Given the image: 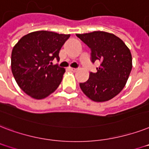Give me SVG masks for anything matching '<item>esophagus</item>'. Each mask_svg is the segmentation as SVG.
Returning a JSON list of instances; mask_svg holds the SVG:
<instances>
[{
  "mask_svg": "<svg viewBox=\"0 0 149 149\" xmlns=\"http://www.w3.org/2000/svg\"><path fill=\"white\" fill-rule=\"evenodd\" d=\"M69 70L71 71H73V72H76V71H78V69L77 68H69Z\"/></svg>",
  "mask_w": 149,
  "mask_h": 149,
  "instance_id": "34e87169",
  "label": "esophagus"
}]
</instances>
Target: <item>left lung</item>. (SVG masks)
I'll list each match as a JSON object with an SVG mask.
<instances>
[{
	"label": "left lung",
	"mask_w": 149,
	"mask_h": 149,
	"mask_svg": "<svg viewBox=\"0 0 149 149\" xmlns=\"http://www.w3.org/2000/svg\"><path fill=\"white\" fill-rule=\"evenodd\" d=\"M92 50V61H100L95 73L80 83L84 94L94 102H106L124 88L132 69L131 51L123 40L113 33L95 31L76 34Z\"/></svg>",
	"instance_id": "8db88e82"
}]
</instances>
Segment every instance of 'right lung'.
Returning <instances> with one entry per match:
<instances>
[{
    "instance_id": "right-lung-1",
    "label": "right lung",
    "mask_w": 149,
    "mask_h": 149,
    "mask_svg": "<svg viewBox=\"0 0 149 149\" xmlns=\"http://www.w3.org/2000/svg\"><path fill=\"white\" fill-rule=\"evenodd\" d=\"M70 34L36 31L24 36L11 52V71L20 88L30 97L42 100L56 90L65 69L53 65Z\"/></svg>"
}]
</instances>
